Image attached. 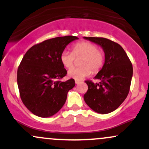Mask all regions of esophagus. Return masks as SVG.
<instances>
[{
  "label": "esophagus",
  "mask_w": 149,
  "mask_h": 149,
  "mask_svg": "<svg viewBox=\"0 0 149 149\" xmlns=\"http://www.w3.org/2000/svg\"><path fill=\"white\" fill-rule=\"evenodd\" d=\"M75 82H76V84H78V83H80L81 81H80V80H75Z\"/></svg>",
  "instance_id": "obj_1"
}]
</instances>
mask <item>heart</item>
Masks as SVG:
<instances>
[{"instance_id":"obj_1","label":"heart","mask_w":149,"mask_h":149,"mask_svg":"<svg viewBox=\"0 0 149 149\" xmlns=\"http://www.w3.org/2000/svg\"><path fill=\"white\" fill-rule=\"evenodd\" d=\"M72 52L64 50L60 54L61 64L66 69H70L74 64L76 57L82 56L80 61L81 67L71 68L68 71V76L75 80H80L90 76L92 70L94 72L102 69L105 61L104 51L99 49L96 44L88 41H80L72 45Z\"/></svg>"}]
</instances>
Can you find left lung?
<instances>
[{"mask_svg":"<svg viewBox=\"0 0 149 149\" xmlns=\"http://www.w3.org/2000/svg\"><path fill=\"white\" fill-rule=\"evenodd\" d=\"M101 45L105 52V63L95 77L100 83L85 80L88 86L84 100L95 112L107 114L115 111L127 97L130 88L132 64L117 42L105 38L84 37Z\"/></svg>","mask_w":149,"mask_h":149,"instance_id":"8db88e82","label":"left lung"}]
</instances>
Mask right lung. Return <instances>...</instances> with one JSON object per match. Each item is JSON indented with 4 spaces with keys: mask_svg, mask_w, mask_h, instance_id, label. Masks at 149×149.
Wrapping results in <instances>:
<instances>
[{
    "mask_svg": "<svg viewBox=\"0 0 149 149\" xmlns=\"http://www.w3.org/2000/svg\"><path fill=\"white\" fill-rule=\"evenodd\" d=\"M76 39L66 36L44 40L32 46L22 58L17 69L19 91L23 104L34 115L42 118L54 115L75 86L73 78L60 80L67 71L59 57L66 46Z\"/></svg>",
    "mask_w": 149,
    "mask_h": 149,
    "instance_id": "obj_1",
    "label": "right lung"
}]
</instances>
